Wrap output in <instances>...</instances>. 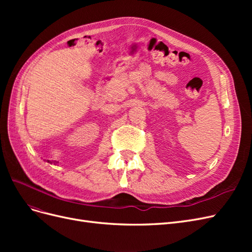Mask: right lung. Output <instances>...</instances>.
<instances>
[{
	"instance_id": "1",
	"label": "right lung",
	"mask_w": 252,
	"mask_h": 252,
	"mask_svg": "<svg viewBox=\"0 0 252 252\" xmlns=\"http://www.w3.org/2000/svg\"><path fill=\"white\" fill-rule=\"evenodd\" d=\"M48 162H49V161H48Z\"/></svg>"
}]
</instances>
